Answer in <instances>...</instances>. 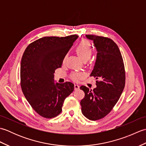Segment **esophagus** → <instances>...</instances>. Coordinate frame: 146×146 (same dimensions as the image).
<instances>
[{"mask_svg":"<svg viewBox=\"0 0 146 146\" xmlns=\"http://www.w3.org/2000/svg\"><path fill=\"white\" fill-rule=\"evenodd\" d=\"M74 88H75V90H78L80 88V86L78 84H75V85H74Z\"/></svg>","mask_w":146,"mask_h":146,"instance_id":"esophagus-1","label":"esophagus"}]
</instances>
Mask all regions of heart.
<instances>
[{"mask_svg": "<svg viewBox=\"0 0 146 146\" xmlns=\"http://www.w3.org/2000/svg\"><path fill=\"white\" fill-rule=\"evenodd\" d=\"M76 52L83 61L88 60L92 54V48L90 43L87 41H82L76 47ZM85 74L83 73L75 72L71 75V78L75 81H77L83 78Z\"/></svg>", "mask_w": 146, "mask_h": 146, "instance_id": "heart-1", "label": "heart"}]
</instances>
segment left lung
<instances>
[{
  "instance_id": "8db88e82",
  "label": "left lung",
  "mask_w": 146,
  "mask_h": 146,
  "mask_svg": "<svg viewBox=\"0 0 146 146\" xmlns=\"http://www.w3.org/2000/svg\"><path fill=\"white\" fill-rule=\"evenodd\" d=\"M86 37L94 41L97 51L90 76L99 80L96 81L97 87L93 90L80 86L85 92L80 104L83 115L97 120L109 113L119 100L125 86V68L119 48L113 40L95 35Z\"/></svg>"
}]
</instances>
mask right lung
Instances as JSON below:
<instances>
[{
	"label": "right lung",
	"mask_w": 146,
	"mask_h": 146,
	"mask_svg": "<svg viewBox=\"0 0 146 146\" xmlns=\"http://www.w3.org/2000/svg\"><path fill=\"white\" fill-rule=\"evenodd\" d=\"M78 38L44 37L26 48L21 63V86L31 106L47 119L62 111L64 100L74 90L71 82L54 83V71L61 67L65 56Z\"/></svg>",
	"instance_id": "1"
}]
</instances>
